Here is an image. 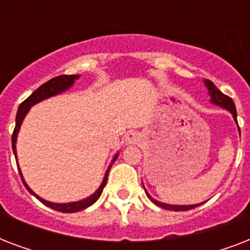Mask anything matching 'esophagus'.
I'll return each instance as SVG.
<instances>
[{"label":"esophagus","mask_w":250,"mask_h":250,"mask_svg":"<svg viewBox=\"0 0 250 250\" xmlns=\"http://www.w3.org/2000/svg\"><path fill=\"white\" fill-rule=\"evenodd\" d=\"M140 141V135L136 132H128L125 135V144L127 145H135Z\"/></svg>","instance_id":"obj_1"}]
</instances>
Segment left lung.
Instances as JSON below:
<instances>
[{
  "label": "left lung",
  "instance_id": "left-lung-1",
  "mask_svg": "<svg viewBox=\"0 0 250 250\" xmlns=\"http://www.w3.org/2000/svg\"><path fill=\"white\" fill-rule=\"evenodd\" d=\"M204 84H205V86L208 88V94H209V97H210V102H211V104H214V105L219 106V107H222V109H226L227 111H229V113L232 114L233 121L236 122V125H237L236 107H235V104H233L232 100H231L229 96H226V94L222 93L221 90L218 89L217 86L214 85V83H211L210 80L205 79L204 80ZM237 128H239V125H237ZM239 132H240V128H239ZM143 187H144V184H143ZM144 190H145V193H146V196H148V198L153 202V204H156L157 206H160V208H162V209H166V210L184 211V210L194 209V208H197V206H200L204 204V202H201V204H193V205H171V204H165V202L157 201L156 198H153L152 196L148 193V190L145 189V187H144Z\"/></svg>",
  "mask_w": 250,
  "mask_h": 250
}]
</instances>
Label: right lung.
Wrapping results in <instances>:
<instances>
[{
	"label": "right lung",
	"instance_id": "1",
	"mask_svg": "<svg viewBox=\"0 0 250 250\" xmlns=\"http://www.w3.org/2000/svg\"><path fill=\"white\" fill-rule=\"evenodd\" d=\"M80 78V75H61V76H57V78H53L50 79L49 82L44 83L42 85H40L37 88L35 92H33L31 96H29L27 100L21 102L19 107H18V113H17V118H15V128H14V132H13V137H11V143H13V152H14V156H15V160L18 161V157H17V139H18V133H19V129H21V125L24 121L25 115L28 114L29 109L32 107L33 105H36L39 102L44 101L46 98H50L53 96H57V94H61L66 92L67 89H70L74 83H75V80H78ZM119 156V153H117L115 156L113 157V160H111V164L109 165L107 167V170H106L105 175H104V179H102V183L101 186L98 187L97 190L92 193L90 196H88L86 198H83V200H80V201H74V202H64V204H58V202H50V201H46L44 198H41L39 194H36L33 192L31 188L28 187V184L25 183L24 178H23V174H21V168H19V164L17 162L18 165V170H19V174H21V178L23 180V184L24 187L27 188L29 193L33 194L35 197L41 201L44 204L45 206H48L50 209H54L57 211H61V213H76V211H80V210H84L86 208H89L90 205H93L94 202L97 201L100 196H101L102 190L105 188L106 186V182H107V176H109V171L113 166V164L115 162V160L118 158Z\"/></svg>",
	"mask_w": 250,
	"mask_h": 250
}]
</instances>
